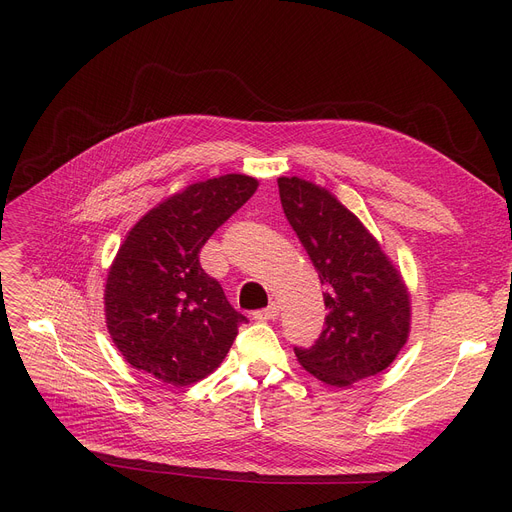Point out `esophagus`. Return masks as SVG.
I'll return each instance as SVG.
<instances>
[{
	"instance_id": "1",
	"label": "esophagus",
	"mask_w": 512,
	"mask_h": 512,
	"mask_svg": "<svg viewBox=\"0 0 512 512\" xmlns=\"http://www.w3.org/2000/svg\"><path fill=\"white\" fill-rule=\"evenodd\" d=\"M278 313H280V309H278V305L272 301V303L267 305L265 309L255 311V313H253V317H255L257 321H270V319H276V317H278Z\"/></svg>"
}]
</instances>
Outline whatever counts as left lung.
Returning <instances> with one entry per match:
<instances>
[{
    "label": "left lung",
    "mask_w": 512,
    "mask_h": 512,
    "mask_svg": "<svg viewBox=\"0 0 512 512\" xmlns=\"http://www.w3.org/2000/svg\"><path fill=\"white\" fill-rule=\"evenodd\" d=\"M286 218L313 261L328 309L324 332L297 361L324 384L346 388L378 375L411 332V294L398 267L330 191L299 176L278 178Z\"/></svg>",
    "instance_id": "obj_1"
}]
</instances>
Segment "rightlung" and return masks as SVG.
Returning a JSON list of instances; mask_svg holds the SVG:
<instances>
[{
	"label": "right lung",
	"instance_id": "1",
	"mask_svg": "<svg viewBox=\"0 0 512 512\" xmlns=\"http://www.w3.org/2000/svg\"><path fill=\"white\" fill-rule=\"evenodd\" d=\"M259 180L224 174L188 184L134 224L105 280V324L122 357L172 386L220 367L245 315L232 309L199 253L257 191Z\"/></svg>",
	"mask_w": 512,
	"mask_h": 512
}]
</instances>
